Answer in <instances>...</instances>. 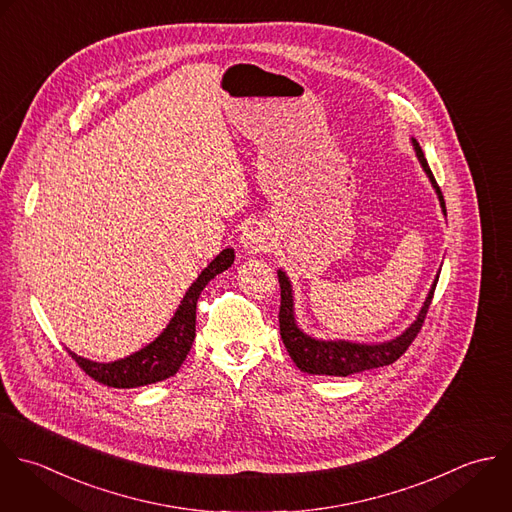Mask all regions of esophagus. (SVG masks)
I'll use <instances>...</instances> for the list:
<instances>
[{
  "label": "esophagus",
  "mask_w": 512,
  "mask_h": 512,
  "mask_svg": "<svg viewBox=\"0 0 512 512\" xmlns=\"http://www.w3.org/2000/svg\"><path fill=\"white\" fill-rule=\"evenodd\" d=\"M241 243L249 253H267L271 249V239L261 227H249L243 233Z\"/></svg>",
  "instance_id": "1"
}]
</instances>
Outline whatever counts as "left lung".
Segmentation results:
<instances>
[{
    "label": "left lung",
    "instance_id": "1",
    "mask_svg": "<svg viewBox=\"0 0 512 512\" xmlns=\"http://www.w3.org/2000/svg\"><path fill=\"white\" fill-rule=\"evenodd\" d=\"M413 145H415L417 157H419L425 173L429 175L433 187L437 189L443 213L447 215L441 187L437 185V181L433 177V171L425 159V153L415 139H413ZM277 277H279V287H281L279 329H281V339L287 347V353L291 355V359L295 361V365L301 371L311 373V375H333V377H347L353 373H361V371H369V369H377V367L395 363L409 349V345L415 341V337L421 333V327L425 323V317L431 307L435 287L439 281V277H437L417 321L401 337L381 343V345H361V343H349V341H317V339H311L309 335H305L295 323L291 283L283 271H279Z\"/></svg>",
    "mask_w": 512,
    "mask_h": 512
}]
</instances>
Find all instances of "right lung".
Returning <instances> with one entry per match:
<instances>
[{"label": "right lung", "mask_w": 512, "mask_h": 512, "mask_svg": "<svg viewBox=\"0 0 512 512\" xmlns=\"http://www.w3.org/2000/svg\"><path fill=\"white\" fill-rule=\"evenodd\" d=\"M233 259H235L233 249H223L201 271L197 281L185 293L167 329L145 349L115 363H93L83 357H77L71 351L67 353L79 365V369L85 371V375L113 389H133V387H143V385H151V383L173 377L183 365L195 339V309H197V299L201 291L215 275L229 269L233 265Z\"/></svg>", "instance_id": "1"}]
</instances>
